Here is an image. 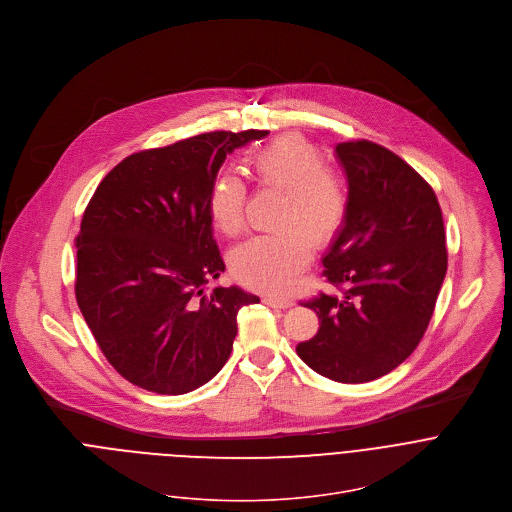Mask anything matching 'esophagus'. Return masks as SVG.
<instances>
[{
	"label": "esophagus",
	"mask_w": 512,
	"mask_h": 512,
	"mask_svg": "<svg viewBox=\"0 0 512 512\" xmlns=\"http://www.w3.org/2000/svg\"><path fill=\"white\" fill-rule=\"evenodd\" d=\"M263 303L269 305V307H277V309H289V307H293V301H291V299L277 297V295H265V297H263Z\"/></svg>",
	"instance_id": "34e87169"
}]
</instances>
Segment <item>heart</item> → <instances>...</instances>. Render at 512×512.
<instances>
[{
    "label": "heart",
    "instance_id": "1",
    "mask_svg": "<svg viewBox=\"0 0 512 512\" xmlns=\"http://www.w3.org/2000/svg\"><path fill=\"white\" fill-rule=\"evenodd\" d=\"M251 173L259 187L283 193L275 227L241 243L231 265L235 275L255 289L285 291L291 279L309 263L311 243L325 245L347 217V187L325 165L317 145L299 133H287L251 157ZM247 189L235 173L215 179L209 193V213L217 229L237 235L245 227Z\"/></svg>",
    "mask_w": 512,
    "mask_h": 512
}]
</instances>
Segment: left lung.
<instances>
[{"label": "left lung", "instance_id": "left-lung-1", "mask_svg": "<svg viewBox=\"0 0 512 512\" xmlns=\"http://www.w3.org/2000/svg\"><path fill=\"white\" fill-rule=\"evenodd\" d=\"M347 179V217L323 275L343 287L305 303L319 317L297 355L337 383L375 381L423 339L447 275L443 213L431 185L399 155L371 143L335 147Z\"/></svg>", "mask_w": 512, "mask_h": 512}]
</instances>
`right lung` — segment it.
I'll list each match as a JSON object with an SVG mask.
<instances>
[{"instance_id": "1", "label": "right lung", "mask_w": 512, "mask_h": 512, "mask_svg": "<svg viewBox=\"0 0 512 512\" xmlns=\"http://www.w3.org/2000/svg\"><path fill=\"white\" fill-rule=\"evenodd\" d=\"M269 131H211L125 157L95 189L75 239V297L99 349L129 383L183 395L227 363L237 313L259 297L205 291L225 271L209 193L229 153Z\"/></svg>"}]
</instances>
